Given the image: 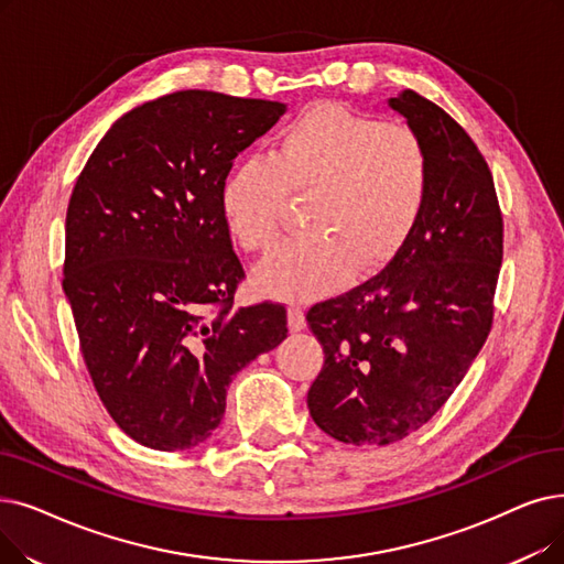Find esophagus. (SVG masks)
I'll return each instance as SVG.
<instances>
[{
  "mask_svg": "<svg viewBox=\"0 0 564 564\" xmlns=\"http://www.w3.org/2000/svg\"><path fill=\"white\" fill-rule=\"evenodd\" d=\"M288 325L292 332H302L306 327V315L300 304H290L288 308Z\"/></svg>",
  "mask_w": 564,
  "mask_h": 564,
  "instance_id": "1",
  "label": "esophagus"
}]
</instances>
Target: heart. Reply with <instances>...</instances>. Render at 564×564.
<instances>
[{"mask_svg":"<svg viewBox=\"0 0 564 564\" xmlns=\"http://www.w3.org/2000/svg\"><path fill=\"white\" fill-rule=\"evenodd\" d=\"M429 184V150L412 127L321 104L290 121L269 156L230 170L221 212L239 247L267 258L283 241L288 195H308L313 235L269 262L262 281L279 295L311 297L352 267L369 274L394 258L420 221Z\"/></svg>","mask_w":564,"mask_h":564,"instance_id":"obj_1","label":"heart"}]
</instances>
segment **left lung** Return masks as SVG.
I'll return each instance as SVG.
<instances>
[{"mask_svg": "<svg viewBox=\"0 0 564 564\" xmlns=\"http://www.w3.org/2000/svg\"><path fill=\"white\" fill-rule=\"evenodd\" d=\"M389 106L429 150L422 216L380 274L306 313L325 350L311 417L357 447L397 443L447 403L494 327L502 264V212L473 138L412 89Z\"/></svg>", "mask_w": 564, "mask_h": 564, "instance_id": "left-lung-1", "label": "left lung"}]
</instances>
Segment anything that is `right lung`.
I'll return each instance as SVG.
<instances>
[{"mask_svg": "<svg viewBox=\"0 0 564 564\" xmlns=\"http://www.w3.org/2000/svg\"><path fill=\"white\" fill-rule=\"evenodd\" d=\"M283 112L161 96L115 121L73 186L62 285L96 394L144 447L205 443L232 378L288 336L283 304L232 306L247 274L221 212L232 159Z\"/></svg>", "mask_w": 564, "mask_h": 564, "instance_id": "1", "label": "right lung"}]
</instances>
